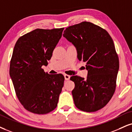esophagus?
Instances as JSON below:
<instances>
[{"instance_id":"1","label":"esophagus","mask_w":132,"mask_h":132,"mask_svg":"<svg viewBox=\"0 0 132 132\" xmlns=\"http://www.w3.org/2000/svg\"><path fill=\"white\" fill-rule=\"evenodd\" d=\"M64 77L65 80H69L70 78V76L69 75H64Z\"/></svg>"}]
</instances>
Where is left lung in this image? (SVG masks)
I'll return each instance as SVG.
<instances>
[{"mask_svg":"<svg viewBox=\"0 0 132 132\" xmlns=\"http://www.w3.org/2000/svg\"><path fill=\"white\" fill-rule=\"evenodd\" d=\"M63 37L76 46L79 61L86 63L87 79L73 76L72 95L76 108L95 112L110 102L116 87L119 67L118 55L108 32L90 22L67 27Z\"/></svg>","mask_w":132,"mask_h":132,"instance_id":"1","label":"left lung"}]
</instances>
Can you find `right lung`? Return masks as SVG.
Listing matches in <instances>:
<instances>
[{"instance_id":"obj_1","label":"right lung","mask_w":132,"mask_h":132,"mask_svg":"<svg viewBox=\"0 0 132 132\" xmlns=\"http://www.w3.org/2000/svg\"><path fill=\"white\" fill-rule=\"evenodd\" d=\"M63 29H35L19 37L14 47L10 75L19 101L31 113L45 114L57 105L64 76L45 73L42 67L48 65Z\"/></svg>"}]
</instances>
